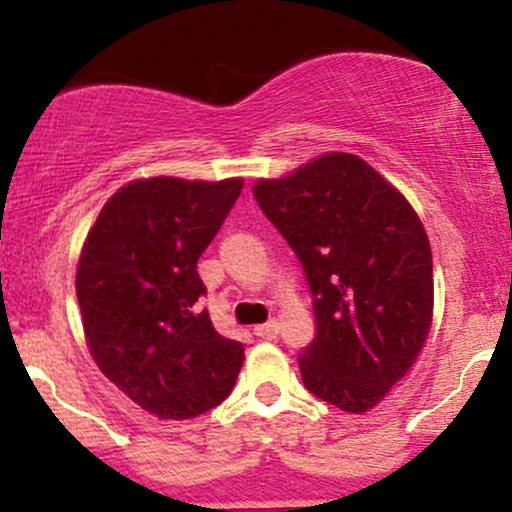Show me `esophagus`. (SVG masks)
<instances>
[{
	"label": "esophagus",
	"mask_w": 512,
	"mask_h": 512,
	"mask_svg": "<svg viewBox=\"0 0 512 512\" xmlns=\"http://www.w3.org/2000/svg\"><path fill=\"white\" fill-rule=\"evenodd\" d=\"M255 334L260 339H274L276 334H279V322L269 320V322H264V325H257L255 327Z\"/></svg>",
	"instance_id": "obj_1"
}]
</instances>
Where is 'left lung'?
I'll return each mask as SVG.
<instances>
[{
    "label": "left lung",
    "mask_w": 512,
    "mask_h": 512,
    "mask_svg": "<svg viewBox=\"0 0 512 512\" xmlns=\"http://www.w3.org/2000/svg\"><path fill=\"white\" fill-rule=\"evenodd\" d=\"M252 192L313 296L303 385L351 414L373 409L414 366L431 327L433 257L419 216L354 154H325Z\"/></svg>",
    "instance_id": "left-lung-1"
}]
</instances>
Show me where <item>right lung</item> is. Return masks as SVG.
<instances>
[{
    "mask_svg": "<svg viewBox=\"0 0 512 512\" xmlns=\"http://www.w3.org/2000/svg\"><path fill=\"white\" fill-rule=\"evenodd\" d=\"M243 180L149 178L105 202L88 231L76 298L108 380L158 419H195L231 395L243 344L221 337L199 298L197 260Z\"/></svg>",
    "mask_w": 512,
    "mask_h": 512,
    "instance_id": "add662e5",
    "label": "right lung"
}]
</instances>
